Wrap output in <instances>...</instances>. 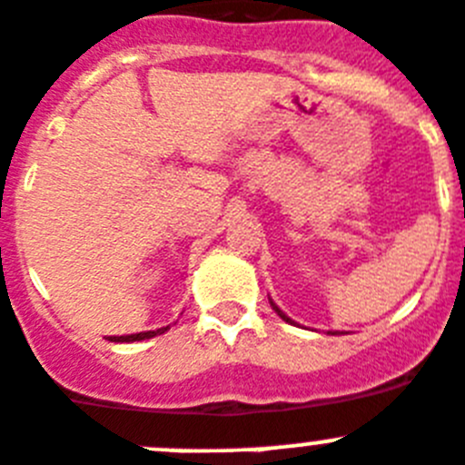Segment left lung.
I'll return each mask as SVG.
<instances>
[{
	"label": "left lung",
	"instance_id": "left-lung-1",
	"mask_svg": "<svg viewBox=\"0 0 465 465\" xmlns=\"http://www.w3.org/2000/svg\"><path fill=\"white\" fill-rule=\"evenodd\" d=\"M271 305H272V308H275V312H277V315H280V317H282V320H284V322H292V320H289V317H287V315H284V312H282V311H280V308H277V305H275V303H272V301H271Z\"/></svg>",
	"mask_w": 465,
	"mask_h": 465
}]
</instances>
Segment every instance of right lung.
<instances>
[{
  "instance_id": "right-lung-1",
  "label": "right lung",
  "mask_w": 465,
  "mask_h": 465,
  "mask_svg": "<svg viewBox=\"0 0 465 465\" xmlns=\"http://www.w3.org/2000/svg\"><path fill=\"white\" fill-rule=\"evenodd\" d=\"M169 327H162L157 331H141V334H131V336H110V341H119V343H131V341H143V339H153L157 334H164Z\"/></svg>"
}]
</instances>
